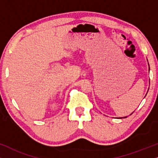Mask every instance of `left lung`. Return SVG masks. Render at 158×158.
<instances>
[{
	"label": "left lung",
	"mask_w": 158,
	"mask_h": 158,
	"mask_svg": "<svg viewBox=\"0 0 158 158\" xmlns=\"http://www.w3.org/2000/svg\"><path fill=\"white\" fill-rule=\"evenodd\" d=\"M149 70H150V68H149ZM130 115H131V114H130ZM126 117H127V116H126ZM126 117H124V118H126Z\"/></svg>",
	"instance_id": "8db88e82"
}]
</instances>
